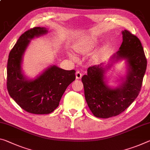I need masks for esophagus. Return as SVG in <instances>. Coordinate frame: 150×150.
Returning a JSON list of instances; mask_svg holds the SVG:
<instances>
[{"label": "esophagus", "instance_id": "34e87169", "mask_svg": "<svg viewBox=\"0 0 150 150\" xmlns=\"http://www.w3.org/2000/svg\"><path fill=\"white\" fill-rule=\"evenodd\" d=\"M81 77H82L81 73L79 71H77V72H76V79H81Z\"/></svg>", "mask_w": 150, "mask_h": 150}]
</instances>
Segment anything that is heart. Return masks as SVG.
Returning <instances> with one entry per match:
<instances>
[{
  "label": "heart",
  "mask_w": 150,
  "mask_h": 150,
  "mask_svg": "<svg viewBox=\"0 0 150 150\" xmlns=\"http://www.w3.org/2000/svg\"><path fill=\"white\" fill-rule=\"evenodd\" d=\"M96 43V40L93 38H87L77 42L75 45L74 49L78 53L86 54L93 48ZM71 57L73 59H75V57L73 54H71Z\"/></svg>",
  "instance_id": "heart-1"
}]
</instances>
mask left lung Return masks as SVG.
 Wrapping results in <instances>:
<instances>
[{
  "instance_id": "left-lung-1",
  "label": "left lung",
  "mask_w": 150,
  "mask_h": 150,
  "mask_svg": "<svg viewBox=\"0 0 150 150\" xmlns=\"http://www.w3.org/2000/svg\"><path fill=\"white\" fill-rule=\"evenodd\" d=\"M123 42L114 57L125 59L129 65L126 79L120 88L111 89L104 82L103 63L89 67L81 78L85 100L97 117L109 118L123 112L138 96L147 67V59L139 39L129 30L122 32Z\"/></svg>"
}]
</instances>
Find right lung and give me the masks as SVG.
Wrapping results in <instances>:
<instances>
[{"label": "right lung", "mask_w": 150, "mask_h": 150, "mask_svg": "<svg viewBox=\"0 0 150 150\" xmlns=\"http://www.w3.org/2000/svg\"><path fill=\"white\" fill-rule=\"evenodd\" d=\"M47 32L46 28L40 27L25 31L11 49L7 63L6 87L9 95L21 108L33 114L53 112L67 87L75 79V70H64L54 65L35 80L24 77L21 64L29 39Z\"/></svg>", "instance_id": "obj_1"}]
</instances>
